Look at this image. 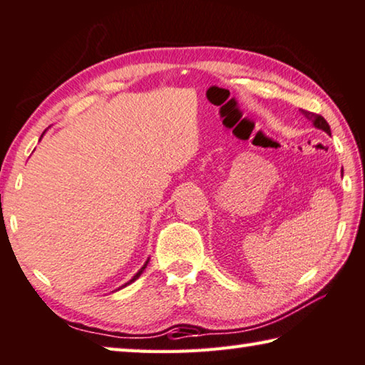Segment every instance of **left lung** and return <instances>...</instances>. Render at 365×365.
<instances>
[{
  "label": "left lung",
  "mask_w": 365,
  "mask_h": 365,
  "mask_svg": "<svg viewBox=\"0 0 365 365\" xmlns=\"http://www.w3.org/2000/svg\"><path fill=\"white\" fill-rule=\"evenodd\" d=\"M301 113L306 115V119L312 120V123H314V125H316L317 128H320V130H324V132H327V133L330 135V125H329V123H327V120L324 119L322 115L316 114V113H311V110H304V109H301Z\"/></svg>",
  "instance_id": "1"
}]
</instances>
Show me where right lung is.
Returning a JSON list of instances; mask_svg holds the SVG:
<instances>
[{
  "mask_svg": "<svg viewBox=\"0 0 365 365\" xmlns=\"http://www.w3.org/2000/svg\"><path fill=\"white\" fill-rule=\"evenodd\" d=\"M41 137H43V135H41ZM146 265H148V261H146V264H145V265H143V267H141V269H140V270H138V272H137V275H133V279H132V280H130V282H127V283H125V285H123V287H127V285H130V283H132V282H135V280H137V279H138V277H140V275H141V272H143V270H145V267H146Z\"/></svg>",
  "mask_w": 365,
  "mask_h": 365,
  "instance_id": "right-lung-1",
  "label": "right lung"
}]
</instances>
